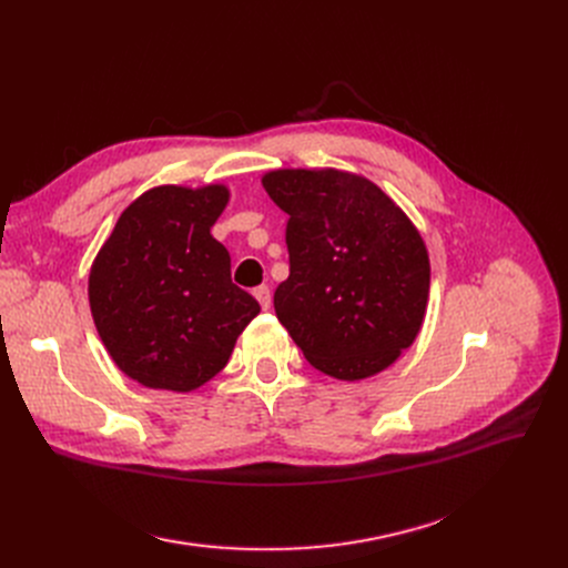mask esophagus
I'll return each mask as SVG.
<instances>
[{
    "mask_svg": "<svg viewBox=\"0 0 568 568\" xmlns=\"http://www.w3.org/2000/svg\"><path fill=\"white\" fill-rule=\"evenodd\" d=\"M253 296H255V300L260 302L262 311H266L268 306H272V290H268L266 285H260V287H255V290H253Z\"/></svg>",
    "mask_w": 568,
    "mask_h": 568,
    "instance_id": "obj_1",
    "label": "esophagus"
}]
</instances>
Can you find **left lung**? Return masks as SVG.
<instances>
[{"label":"left lung","mask_w":568,"mask_h":568,"mask_svg":"<svg viewBox=\"0 0 568 568\" xmlns=\"http://www.w3.org/2000/svg\"><path fill=\"white\" fill-rule=\"evenodd\" d=\"M262 186L287 221L290 276L274 308L311 366L359 382L419 336L430 260L422 232L371 179L338 168H278Z\"/></svg>","instance_id":"left-lung-1"}]
</instances>
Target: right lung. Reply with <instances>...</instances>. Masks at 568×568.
Segmentation results:
<instances>
[{
  "label": "right lung",
  "instance_id": "1",
  "mask_svg": "<svg viewBox=\"0 0 568 568\" xmlns=\"http://www.w3.org/2000/svg\"><path fill=\"white\" fill-rule=\"evenodd\" d=\"M225 184H163L116 219L89 268V308L114 366L146 389L189 394L221 373L260 304L230 278L212 227Z\"/></svg>",
  "mask_w": 568,
  "mask_h": 568
}]
</instances>
